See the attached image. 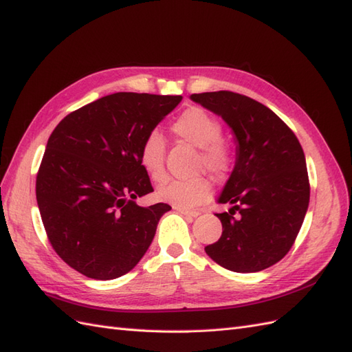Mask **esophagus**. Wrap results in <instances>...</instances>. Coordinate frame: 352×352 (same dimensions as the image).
I'll return each mask as SVG.
<instances>
[{
    "instance_id": "1",
    "label": "esophagus",
    "mask_w": 352,
    "mask_h": 352,
    "mask_svg": "<svg viewBox=\"0 0 352 352\" xmlns=\"http://www.w3.org/2000/svg\"><path fill=\"white\" fill-rule=\"evenodd\" d=\"M175 209L179 212V213H182V215H185V217H190V218H197L200 215L201 212H199V210H186V209H182V208H176L175 206Z\"/></svg>"
}]
</instances>
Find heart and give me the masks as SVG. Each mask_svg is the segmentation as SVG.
Segmentation results:
<instances>
[{
    "mask_svg": "<svg viewBox=\"0 0 352 352\" xmlns=\"http://www.w3.org/2000/svg\"><path fill=\"white\" fill-rule=\"evenodd\" d=\"M171 133L192 146L200 148L197 170L204 168L215 177H224L233 166V149L222 139L224 128L218 119L201 107H190L171 124ZM166 140L160 133L152 131L143 140L139 160L144 171L153 179L164 177ZM210 192V184L203 175L188 179H167L157 188L160 200L190 209L200 204Z\"/></svg>",
    "mask_w": 352,
    "mask_h": 352,
    "instance_id": "1",
    "label": "heart"
}]
</instances>
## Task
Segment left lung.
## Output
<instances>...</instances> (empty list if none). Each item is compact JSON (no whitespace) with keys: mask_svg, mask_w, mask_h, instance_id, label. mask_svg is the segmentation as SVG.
Returning <instances> with one entry per match:
<instances>
[{"mask_svg":"<svg viewBox=\"0 0 352 352\" xmlns=\"http://www.w3.org/2000/svg\"><path fill=\"white\" fill-rule=\"evenodd\" d=\"M191 100L233 130L236 164L218 203L219 241L204 248L224 269L254 273L284 258L309 206L306 160L296 134L261 102L231 91L192 94Z\"/></svg>","mask_w":352,"mask_h":352,"instance_id":"1","label":"left lung"}]
</instances>
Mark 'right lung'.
Wrapping results in <instances>:
<instances>
[{"instance_id":"right-lung-1","label":"right lung","mask_w":352,"mask_h":352,"mask_svg":"<svg viewBox=\"0 0 352 352\" xmlns=\"http://www.w3.org/2000/svg\"><path fill=\"white\" fill-rule=\"evenodd\" d=\"M181 101L116 92L72 111L50 134L37 173V204L50 245L82 275L115 279L146 254L171 208L135 204L153 191L139 153Z\"/></svg>"}]
</instances>
